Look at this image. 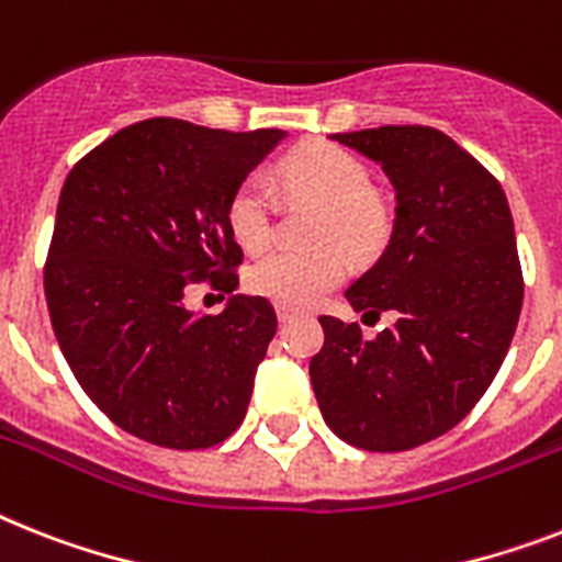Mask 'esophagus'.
Segmentation results:
<instances>
[{
  "instance_id": "34e87169",
  "label": "esophagus",
  "mask_w": 562,
  "mask_h": 562,
  "mask_svg": "<svg viewBox=\"0 0 562 562\" xmlns=\"http://www.w3.org/2000/svg\"><path fill=\"white\" fill-rule=\"evenodd\" d=\"M296 314H300V312H296L294 305H282V303L277 305V321H280V323H289V321H294Z\"/></svg>"
}]
</instances>
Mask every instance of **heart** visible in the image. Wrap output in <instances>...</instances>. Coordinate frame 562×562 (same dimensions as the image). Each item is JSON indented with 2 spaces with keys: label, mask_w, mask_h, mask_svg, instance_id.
I'll return each instance as SVG.
<instances>
[{
  "label": "heart",
  "mask_w": 562,
  "mask_h": 562,
  "mask_svg": "<svg viewBox=\"0 0 562 562\" xmlns=\"http://www.w3.org/2000/svg\"><path fill=\"white\" fill-rule=\"evenodd\" d=\"M280 184L294 195L321 202L314 218L317 248H277L259 257L248 271L250 291L282 305H312L346 277V254L367 257L384 241L386 213L372 190L367 164L349 149L308 140L280 161ZM227 227L245 250L266 248L273 236L277 195L262 176L241 178L227 199ZM340 240L339 246L334 241Z\"/></svg>",
  "instance_id": "heart-1"
}]
</instances>
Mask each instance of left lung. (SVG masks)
Listing matches in <instances>:
<instances>
[{"instance_id": "1", "label": "left lung", "mask_w": 562, "mask_h": 562, "mask_svg": "<svg viewBox=\"0 0 562 562\" xmlns=\"http://www.w3.org/2000/svg\"><path fill=\"white\" fill-rule=\"evenodd\" d=\"M331 140L381 164L395 187L390 245L346 291L355 312L395 323L367 340L358 323L323 314L308 375L340 439L398 453L456 427L503 367L522 308L514 218L499 181L432 126Z\"/></svg>"}]
</instances>
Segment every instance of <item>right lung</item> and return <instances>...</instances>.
I'll return each mask as SVG.
<instances>
[{
  "label": "right lung",
  "instance_id": "right-lung-1",
  "mask_svg": "<svg viewBox=\"0 0 562 562\" xmlns=\"http://www.w3.org/2000/svg\"><path fill=\"white\" fill-rule=\"evenodd\" d=\"M282 138L149 117L63 184L45 262L54 335L86 395L149 445L213 447L248 413L277 331L271 303L232 294L218 315H195L183 291L195 279L239 285L227 199Z\"/></svg>",
  "mask_w": 562,
  "mask_h": 562
}]
</instances>
